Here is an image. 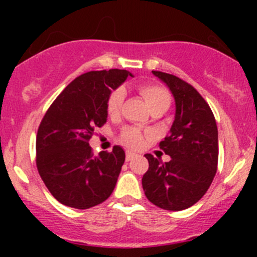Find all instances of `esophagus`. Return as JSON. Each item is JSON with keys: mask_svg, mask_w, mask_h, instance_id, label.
Listing matches in <instances>:
<instances>
[{"mask_svg": "<svg viewBox=\"0 0 257 257\" xmlns=\"http://www.w3.org/2000/svg\"><path fill=\"white\" fill-rule=\"evenodd\" d=\"M136 153L133 152H126V155H125V160L126 162H131V160L134 159V157H136Z\"/></svg>", "mask_w": 257, "mask_h": 257, "instance_id": "1", "label": "esophagus"}]
</instances>
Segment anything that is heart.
<instances>
[{"mask_svg":"<svg viewBox=\"0 0 257 257\" xmlns=\"http://www.w3.org/2000/svg\"><path fill=\"white\" fill-rule=\"evenodd\" d=\"M139 94L144 98L145 103L150 110L155 109H163L167 110L169 108L170 103H172V95L165 89L164 87L159 84H143L139 87ZM124 99V92L123 89L118 88V89L113 90L110 93L109 98L107 100V113L110 118H115L119 115L121 108V103ZM145 134L141 129L138 128H129L123 129L120 136V141L124 144L132 148H139L143 144Z\"/></svg>","mask_w":257,"mask_h":257,"instance_id":"b5f03b06","label":"heart"}]
</instances>
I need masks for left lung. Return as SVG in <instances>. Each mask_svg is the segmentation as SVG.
I'll use <instances>...</instances> for the list:
<instances>
[{
    "instance_id": "8db88e82",
    "label": "left lung",
    "mask_w": 257,
    "mask_h": 257,
    "mask_svg": "<svg viewBox=\"0 0 257 257\" xmlns=\"http://www.w3.org/2000/svg\"><path fill=\"white\" fill-rule=\"evenodd\" d=\"M153 74L168 85L175 99V118L160 149L172 160L163 163L145 154L149 169L142 184L150 203L180 211L198 203L216 174L219 144L215 116L198 90L185 80L164 72Z\"/></svg>"
}]
</instances>
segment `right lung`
I'll return each mask as SVG.
<instances>
[{
  "instance_id": "obj_1",
  "label": "right lung",
  "mask_w": 257,
  "mask_h": 257,
  "mask_svg": "<svg viewBox=\"0 0 257 257\" xmlns=\"http://www.w3.org/2000/svg\"><path fill=\"white\" fill-rule=\"evenodd\" d=\"M125 69L92 71L72 80L43 116L36 139V164L49 193L61 204L89 209L115 188L125 153L94 155L89 139L107 121V100L126 77Z\"/></svg>"
}]
</instances>
